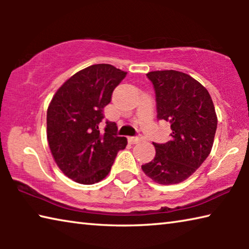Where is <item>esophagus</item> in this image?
Here are the masks:
<instances>
[{
    "mask_svg": "<svg viewBox=\"0 0 249 249\" xmlns=\"http://www.w3.org/2000/svg\"><path fill=\"white\" fill-rule=\"evenodd\" d=\"M142 141V137L137 136V137H130L129 142H133V144H137V142H141Z\"/></svg>",
    "mask_w": 249,
    "mask_h": 249,
    "instance_id": "34e87169",
    "label": "esophagus"
}]
</instances>
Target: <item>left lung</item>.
Segmentation results:
<instances>
[{"mask_svg": "<svg viewBox=\"0 0 249 249\" xmlns=\"http://www.w3.org/2000/svg\"><path fill=\"white\" fill-rule=\"evenodd\" d=\"M158 119L171 124V141L154 142L156 155L142 166L159 184L180 183L196 171L213 147L217 116L209 91L191 75L176 70L150 71Z\"/></svg>", "mask_w": 249, "mask_h": 249, "instance_id": "8db88e82", "label": "left lung"}]
</instances>
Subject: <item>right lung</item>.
Returning <instances> with one entry per match:
<instances>
[{"instance_id":"right-lung-1","label":"right lung","mask_w":249,"mask_h":249,"mask_svg":"<svg viewBox=\"0 0 249 249\" xmlns=\"http://www.w3.org/2000/svg\"><path fill=\"white\" fill-rule=\"evenodd\" d=\"M127 72L107 64L78 71L59 88L47 109V140L54 162L64 175L93 184L111 171L117 153L127 145L116 135L114 122L101 132L103 109Z\"/></svg>"}]
</instances>
